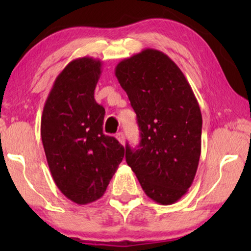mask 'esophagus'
<instances>
[{
  "instance_id": "34e87169",
  "label": "esophagus",
  "mask_w": 251,
  "mask_h": 251,
  "mask_svg": "<svg viewBox=\"0 0 251 251\" xmlns=\"http://www.w3.org/2000/svg\"><path fill=\"white\" fill-rule=\"evenodd\" d=\"M116 139L119 140V142H120V144H121V145H125V144H126L125 135H123L122 132H118V133H116Z\"/></svg>"
}]
</instances>
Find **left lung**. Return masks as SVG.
Listing matches in <instances>:
<instances>
[{"mask_svg":"<svg viewBox=\"0 0 251 251\" xmlns=\"http://www.w3.org/2000/svg\"><path fill=\"white\" fill-rule=\"evenodd\" d=\"M115 76L128 95L140 130L126 161L144 192L160 204L186 194L201 154L202 115L190 83L162 51L145 49L123 59Z\"/></svg>","mask_w":251,"mask_h":251,"instance_id":"obj_1","label":"left lung"}]
</instances>
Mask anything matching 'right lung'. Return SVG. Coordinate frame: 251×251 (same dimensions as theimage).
Wrapping results in <instances>:
<instances>
[{"label":"right lung","instance_id":"obj_1","mask_svg":"<svg viewBox=\"0 0 251 251\" xmlns=\"http://www.w3.org/2000/svg\"><path fill=\"white\" fill-rule=\"evenodd\" d=\"M101 61H71L52 85L41 119V138L52 178L67 199L87 204L104 195L125 147L102 132L105 108L95 100Z\"/></svg>","mask_w":251,"mask_h":251}]
</instances>
